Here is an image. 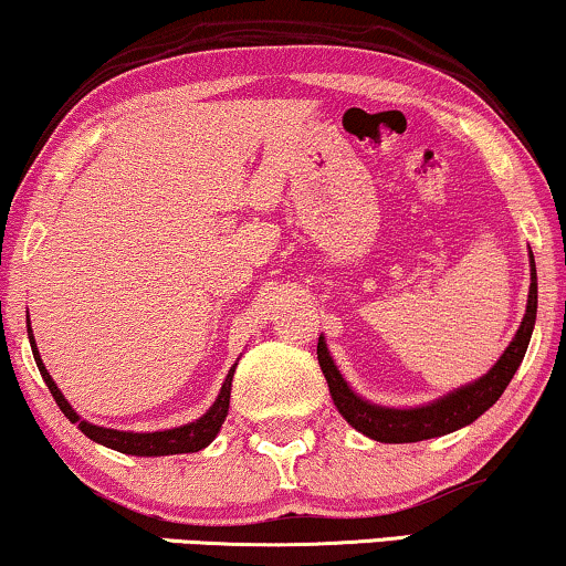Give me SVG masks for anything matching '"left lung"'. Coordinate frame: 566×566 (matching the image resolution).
<instances>
[{
  "label": "left lung",
  "mask_w": 566,
  "mask_h": 566,
  "mask_svg": "<svg viewBox=\"0 0 566 566\" xmlns=\"http://www.w3.org/2000/svg\"><path fill=\"white\" fill-rule=\"evenodd\" d=\"M535 311H538V279H535V261L531 253V292H527V311L517 334H514V339L510 342V347H506L504 355L499 357L496 366H493L485 376L478 378V381L460 386V389L449 391L447 397L436 399V402L423 407H381L357 397L347 386L345 378H342L339 368L334 366L324 336H318V366L324 370L336 410L342 412V418H345L355 431H360L363 436H368V439L381 443H412L423 439H436V436L452 433L457 428L470 426L504 395L512 376L517 374L522 357L527 353V345H531Z\"/></svg>",
  "instance_id": "obj_1"
}]
</instances>
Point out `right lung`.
Masks as SVG:
<instances>
[{"instance_id":"1","label":"right lung","mask_w":566,"mask_h":566,"mask_svg":"<svg viewBox=\"0 0 566 566\" xmlns=\"http://www.w3.org/2000/svg\"><path fill=\"white\" fill-rule=\"evenodd\" d=\"M28 339H31L35 366H39L41 376H44L49 391H52L54 402L60 405V410L64 412V418H67L70 423H77V428H81V431L88 436V439H93L96 443H102V447L117 449V452H123V454L164 457V454L198 452V449L209 447V443L217 439L219 428H221V423H224L227 412H230L232 376H234V368H238V363H234V366L230 368V374H227L224 384H221V391H219L217 402H213L209 407V412H206L203 418H198L196 423H188V426H180V428H169V431H154V433H133V431H117V428L93 426V423H88V420H81V415H77L73 407H70V402H67V399H64L62 391L56 389L54 378L49 376V370L44 368V360H41V355H39V347H35L31 326H28Z\"/></svg>"}]
</instances>
